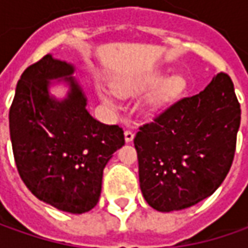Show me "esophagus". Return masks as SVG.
I'll return each instance as SVG.
<instances>
[{"instance_id": "34e87169", "label": "esophagus", "mask_w": 248, "mask_h": 248, "mask_svg": "<svg viewBox=\"0 0 248 248\" xmlns=\"http://www.w3.org/2000/svg\"><path fill=\"white\" fill-rule=\"evenodd\" d=\"M124 137H125V142H131L134 139V131L132 129L127 128L124 132Z\"/></svg>"}]
</instances>
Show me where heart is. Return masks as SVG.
Returning <instances> with one entry per match:
<instances>
[{"mask_svg": "<svg viewBox=\"0 0 248 248\" xmlns=\"http://www.w3.org/2000/svg\"><path fill=\"white\" fill-rule=\"evenodd\" d=\"M161 78H163V73L152 70V72H145L138 76H132V77L119 80L114 84V88L123 96H132V95H137V93L146 91ZM184 88H185V80L182 77H179V76L167 77L158 83L149 93V105L150 106L166 105L168 102L176 99L182 93ZM100 98L106 103H113V98L106 92H100Z\"/></svg>", "mask_w": 248, "mask_h": 248, "instance_id": "heart-1", "label": "heart"}]
</instances>
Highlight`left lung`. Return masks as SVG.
Returning <instances> with one entry per match:
<instances>
[{
	"label": "left lung",
	"instance_id": "8db88e82",
	"mask_svg": "<svg viewBox=\"0 0 248 248\" xmlns=\"http://www.w3.org/2000/svg\"><path fill=\"white\" fill-rule=\"evenodd\" d=\"M239 127L240 103L226 73L140 125L134 145L148 204L168 213L213 195L233 163Z\"/></svg>",
	"mask_w": 248,
	"mask_h": 248
}]
</instances>
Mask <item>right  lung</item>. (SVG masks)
<instances>
[{"instance_id":"add662e5","label":"right lung","mask_w":248,"mask_h":248,"mask_svg":"<svg viewBox=\"0 0 248 248\" xmlns=\"http://www.w3.org/2000/svg\"><path fill=\"white\" fill-rule=\"evenodd\" d=\"M73 66L45 55L30 64L16 85L9 132L19 175L35 197L62 211L82 214L99 200L103 168L125 139L117 124H103L69 77ZM66 77L69 96L47 93L48 79Z\"/></svg>"}]
</instances>
